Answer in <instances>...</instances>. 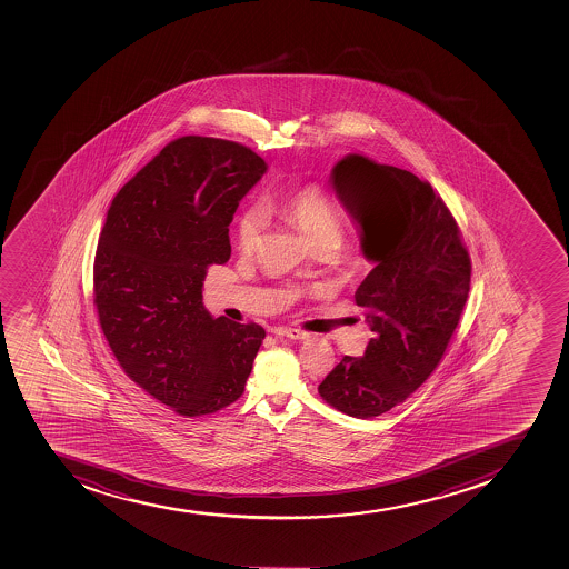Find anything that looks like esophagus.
Segmentation results:
<instances>
[{
  "label": "esophagus",
  "mask_w": 569,
  "mask_h": 569,
  "mask_svg": "<svg viewBox=\"0 0 569 569\" xmlns=\"http://www.w3.org/2000/svg\"><path fill=\"white\" fill-rule=\"evenodd\" d=\"M272 333H277V336L289 337V339H306L308 333L302 330H297V328H283V326H278L272 330Z\"/></svg>",
  "instance_id": "34e87169"
}]
</instances>
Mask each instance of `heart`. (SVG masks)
I'll use <instances>...</instances> for the list:
<instances>
[{"label": "heart", "instance_id": "b5f03b06", "mask_svg": "<svg viewBox=\"0 0 569 569\" xmlns=\"http://www.w3.org/2000/svg\"><path fill=\"white\" fill-rule=\"evenodd\" d=\"M271 206L280 216L286 217L287 221L297 224L311 247L322 243L339 244L341 241V221L337 216L336 206L317 186H303L289 191L277 201H271ZM263 227L266 216L260 206H250L249 210H244L236 227L239 249L252 252L260 243Z\"/></svg>", "mask_w": 569, "mask_h": 569}]
</instances>
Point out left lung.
I'll list each match as a JSON object with an SVG mask.
<instances>
[{
    "instance_id": "obj_1",
    "label": "left lung",
    "mask_w": 569,
    "mask_h": 569,
    "mask_svg": "<svg viewBox=\"0 0 569 569\" xmlns=\"http://www.w3.org/2000/svg\"><path fill=\"white\" fill-rule=\"evenodd\" d=\"M330 180L373 263L356 291L373 336L363 358L345 356L326 376L319 395L348 417L373 418L440 363L470 291V256L448 206L417 174L348 154Z\"/></svg>"
}]
</instances>
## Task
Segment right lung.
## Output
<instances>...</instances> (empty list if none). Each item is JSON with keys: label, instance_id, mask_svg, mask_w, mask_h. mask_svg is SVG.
Segmentation results:
<instances>
[{"label": "right lung", "instance_id": "add662e5", "mask_svg": "<svg viewBox=\"0 0 569 569\" xmlns=\"http://www.w3.org/2000/svg\"><path fill=\"white\" fill-rule=\"evenodd\" d=\"M267 163L236 141L184 136L163 147L110 204L93 263V303L118 363L182 417L243 395L266 330L213 319L208 267L232 252L228 227Z\"/></svg>", "mask_w": 569, "mask_h": 569}]
</instances>
